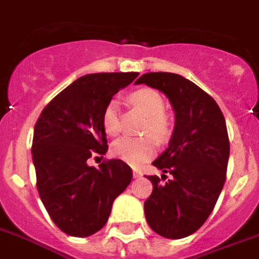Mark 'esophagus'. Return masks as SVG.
Returning a JSON list of instances; mask_svg holds the SVG:
<instances>
[{
	"mask_svg": "<svg viewBox=\"0 0 259 259\" xmlns=\"http://www.w3.org/2000/svg\"><path fill=\"white\" fill-rule=\"evenodd\" d=\"M132 174H134V178H141L142 176V172L139 170V169H134V172H132Z\"/></svg>",
	"mask_w": 259,
	"mask_h": 259,
	"instance_id": "34e87169",
	"label": "esophagus"
}]
</instances>
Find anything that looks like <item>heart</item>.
I'll return each instance as SVG.
<instances>
[{
    "label": "heart",
    "mask_w": 259,
    "mask_h": 259,
    "mask_svg": "<svg viewBox=\"0 0 259 259\" xmlns=\"http://www.w3.org/2000/svg\"><path fill=\"white\" fill-rule=\"evenodd\" d=\"M131 100L147 116L146 134H151L158 142L166 141L172 132V121L165 113L162 95L153 89H142L131 95ZM102 125L109 137H116L121 131L118 102L116 100H110L105 106L102 112ZM154 138L122 137L112 145V154L128 164L135 166L141 165L149 161L157 151V142Z\"/></svg>",
    "instance_id": "heart-1"
}]
</instances>
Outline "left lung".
I'll list each match as a JSON object with an SVG mask.
<instances>
[{"instance_id": "obj_1", "label": "left lung", "mask_w": 259, "mask_h": 259, "mask_svg": "<svg viewBox=\"0 0 259 259\" xmlns=\"http://www.w3.org/2000/svg\"><path fill=\"white\" fill-rule=\"evenodd\" d=\"M135 83L162 91L176 117L168 147L153 162L164 175L147 176L153 192L145 202L146 220L164 238H186L203 225L224 187L229 159L224 114L210 95L176 73L149 72Z\"/></svg>"}]
</instances>
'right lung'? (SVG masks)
I'll list each match as a JSON object with an SVG mask.
<instances>
[{"instance_id":"1","label":"right lung","mask_w":259,"mask_h":259,"mask_svg":"<svg viewBox=\"0 0 259 259\" xmlns=\"http://www.w3.org/2000/svg\"><path fill=\"white\" fill-rule=\"evenodd\" d=\"M138 75H84L56 95L36 120L31 147L36 188L50 219L67 235L98 232L113 201L131 183V168L121 159H105L100 168L89 166L87 159L106 154L102 112Z\"/></svg>"}]
</instances>
